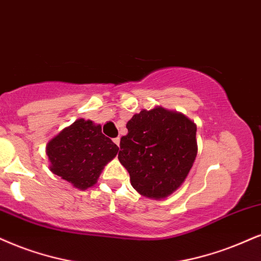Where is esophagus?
<instances>
[{
	"mask_svg": "<svg viewBox=\"0 0 261 261\" xmlns=\"http://www.w3.org/2000/svg\"><path fill=\"white\" fill-rule=\"evenodd\" d=\"M120 141H121V139H120V137L115 138V139H114V143L116 144V145H118V146H120Z\"/></svg>",
	"mask_w": 261,
	"mask_h": 261,
	"instance_id": "1",
	"label": "esophagus"
}]
</instances>
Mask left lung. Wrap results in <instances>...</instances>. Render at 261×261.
Segmentation results:
<instances>
[{
	"mask_svg": "<svg viewBox=\"0 0 261 261\" xmlns=\"http://www.w3.org/2000/svg\"><path fill=\"white\" fill-rule=\"evenodd\" d=\"M118 160L140 195L162 199L185 181L197 155V127L185 115L156 106L127 123Z\"/></svg>",
	"mask_w": 261,
	"mask_h": 261,
	"instance_id": "left-lung-1",
	"label": "left lung"
}]
</instances>
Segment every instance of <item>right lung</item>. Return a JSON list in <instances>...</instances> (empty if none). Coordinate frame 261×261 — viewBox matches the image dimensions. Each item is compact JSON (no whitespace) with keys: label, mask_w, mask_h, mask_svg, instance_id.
Returning a JSON list of instances; mask_svg holds the SVG:
<instances>
[{"label":"right lung","mask_w":261,"mask_h":261,"mask_svg":"<svg viewBox=\"0 0 261 261\" xmlns=\"http://www.w3.org/2000/svg\"><path fill=\"white\" fill-rule=\"evenodd\" d=\"M49 168L75 188L87 190L98 181L104 167L115 159L118 146L91 120H76L47 144Z\"/></svg>","instance_id":"1"}]
</instances>
